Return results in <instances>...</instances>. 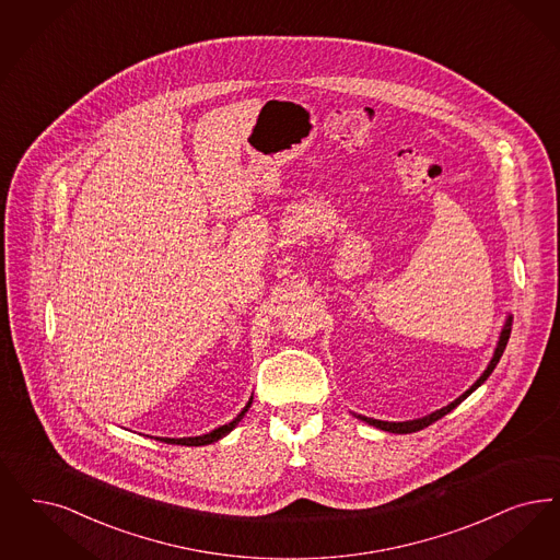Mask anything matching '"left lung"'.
<instances>
[{
  "label": "left lung",
  "mask_w": 560,
  "mask_h": 560,
  "mask_svg": "<svg viewBox=\"0 0 560 560\" xmlns=\"http://www.w3.org/2000/svg\"><path fill=\"white\" fill-rule=\"evenodd\" d=\"M511 329H513V314H509L506 316V323H504V327H502V331H500V337H498V343H495V350H493L492 360H490V364H488V369L481 373V377L475 381L472 385H470L469 389L465 392V394H460L454 402L447 404V406H442L440 410H433L431 415H425V417H421V419H412V421H380V419H371V417H364V415H357L354 412V417L360 419V421H364V423H369V425L377 427L381 431H389V433H415V431H421V429H425V427L431 425V423H435L438 419H442V417H446L450 410H454L458 404L463 402V400H467L470 394L483 383V381L488 380L490 375H492L493 369H495V364L500 362V357L504 354V348H506V343H509V337H511Z\"/></svg>",
  "instance_id": "8db88e82"
}]
</instances>
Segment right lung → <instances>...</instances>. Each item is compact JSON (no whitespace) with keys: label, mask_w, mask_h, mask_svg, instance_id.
Here are the masks:
<instances>
[{"label":"right lung","mask_w":560,"mask_h":560,"mask_svg":"<svg viewBox=\"0 0 560 560\" xmlns=\"http://www.w3.org/2000/svg\"><path fill=\"white\" fill-rule=\"evenodd\" d=\"M252 396H249V400H247L246 406L242 408V412L231 421V423H226V425L217 427V429H212L210 433H203V435H196V438H156L160 442H166V444H177V446H206V444H212V442H219L221 438H224L226 433H231L237 423L244 419V415L247 412V408L252 406Z\"/></svg>","instance_id":"obj_1"}]
</instances>
